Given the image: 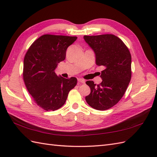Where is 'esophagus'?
<instances>
[{
	"mask_svg": "<svg viewBox=\"0 0 157 157\" xmlns=\"http://www.w3.org/2000/svg\"><path fill=\"white\" fill-rule=\"evenodd\" d=\"M78 81L79 83H82V84H84V83H85V80H84V79H81V78H78Z\"/></svg>",
	"mask_w": 157,
	"mask_h": 157,
	"instance_id": "obj_1",
	"label": "esophagus"
}]
</instances>
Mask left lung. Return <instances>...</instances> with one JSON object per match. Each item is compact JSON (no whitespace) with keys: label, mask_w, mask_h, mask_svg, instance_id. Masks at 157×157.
Wrapping results in <instances>:
<instances>
[{"label":"left lung","mask_w":157,"mask_h":157,"mask_svg":"<svg viewBox=\"0 0 157 157\" xmlns=\"http://www.w3.org/2000/svg\"><path fill=\"white\" fill-rule=\"evenodd\" d=\"M84 38L94 51L96 65L105 67L101 84L86 82L91 90L86 101L93 109L105 111L115 105L125 94L132 78L131 54L115 35L84 36Z\"/></svg>","instance_id":"obj_1"}]
</instances>
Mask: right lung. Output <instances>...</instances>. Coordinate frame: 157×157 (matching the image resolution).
Returning a JSON list of instances; mask_svg holds the SVG:
<instances>
[{
    "label": "right lung",
    "instance_id": "1",
    "mask_svg": "<svg viewBox=\"0 0 157 157\" xmlns=\"http://www.w3.org/2000/svg\"><path fill=\"white\" fill-rule=\"evenodd\" d=\"M76 36L44 34L32 43L23 61V79L34 101L45 111H55L65 104L76 78L56 75L58 63L64 61L66 51Z\"/></svg>",
    "mask_w": 157,
    "mask_h": 157
}]
</instances>
